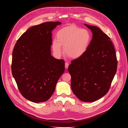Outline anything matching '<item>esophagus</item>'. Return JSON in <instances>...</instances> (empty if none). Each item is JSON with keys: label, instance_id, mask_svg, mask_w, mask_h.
I'll use <instances>...</instances> for the list:
<instances>
[{"label": "esophagus", "instance_id": "34e87169", "mask_svg": "<svg viewBox=\"0 0 128 128\" xmlns=\"http://www.w3.org/2000/svg\"><path fill=\"white\" fill-rule=\"evenodd\" d=\"M68 66H69V63H67V62H66L65 64V68L67 69V68H68Z\"/></svg>", "mask_w": 128, "mask_h": 128}]
</instances>
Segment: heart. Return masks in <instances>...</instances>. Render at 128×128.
Masks as SVG:
<instances>
[{
	"label": "heart",
	"instance_id": "b5f03b06",
	"mask_svg": "<svg viewBox=\"0 0 128 128\" xmlns=\"http://www.w3.org/2000/svg\"><path fill=\"white\" fill-rule=\"evenodd\" d=\"M57 39L52 40V48L57 56L64 53L69 57L78 59L86 52L90 44L91 35L86 29H82L74 25H69L60 29L56 34Z\"/></svg>",
	"mask_w": 128,
	"mask_h": 128
}]
</instances>
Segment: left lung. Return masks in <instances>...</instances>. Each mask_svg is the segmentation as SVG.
<instances>
[{
    "label": "left lung",
    "instance_id": "obj_1",
    "mask_svg": "<svg viewBox=\"0 0 128 128\" xmlns=\"http://www.w3.org/2000/svg\"><path fill=\"white\" fill-rule=\"evenodd\" d=\"M84 24L92 32V39L86 52L72 60L68 70L73 93L80 100L92 102L108 92L118 61L110 38L99 28Z\"/></svg>",
    "mask_w": 128,
    "mask_h": 128
}]
</instances>
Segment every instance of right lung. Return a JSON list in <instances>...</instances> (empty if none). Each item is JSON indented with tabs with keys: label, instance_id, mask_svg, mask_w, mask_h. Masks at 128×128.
<instances>
[{
	"label": "right lung",
	"instance_id": "right-lung-1",
	"mask_svg": "<svg viewBox=\"0 0 128 128\" xmlns=\"http://www.w3.org/2000/svg\"><path fill=\"white\" fill-rule=\"evenodd\" d=\"M60 22L30 27L16 41L12 71L22 95L35 103L45 102L53 94L65 70V62L51 55L52 31Z\"/></svg>",
	"mask_w": 128,
	"mask_h": 128
}]
</instances>
